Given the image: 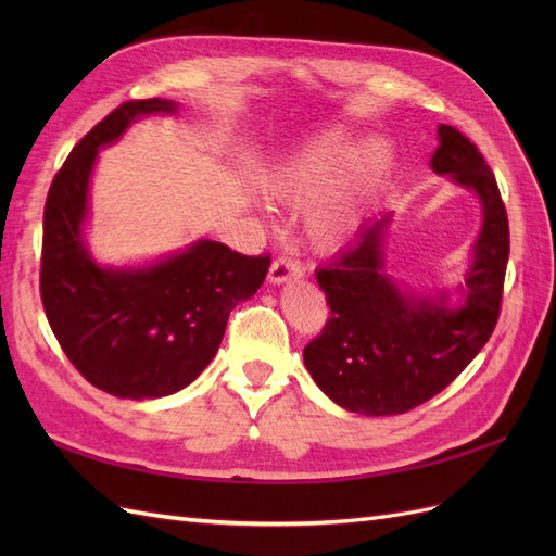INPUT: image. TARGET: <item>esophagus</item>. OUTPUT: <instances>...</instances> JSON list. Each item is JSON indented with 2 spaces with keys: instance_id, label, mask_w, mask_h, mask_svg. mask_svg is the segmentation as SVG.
Listing matches in <instances>:
<instances>
[{
  "instance_id": "esophagus-1",
  "label": "esophagus",
  "mask_w": 556,
  "mask_h": 556,
  "mask_svg": "<svg viewBox=\"0 0 556 556\" xmlns=\"http://www.w3.org/2000/svg\"><path fill=\"white\" fill-rule=\"evenodd\" d=\"M294 278H301V266L288 257H278L271 268H268V280L274 285H282V282H290Z\"/></svg>"
}]
</instances>
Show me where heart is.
<instances>
[{"label":"heart","mask_w":556,"mask_h":556,"mask_svg":"<svg viewBox=\"0 0 556 556\" xmlns=\"http://www.w3.org/2000/svg\"><path fill=\"white\" fill-rule=\"evenodd\" d=\"M355 150V139L345 129H327L299 148L268 174L264 190L278 204L288 208H306L317 201L333 181L336 174ZM384 150L371 143L355 157L350 169L336 180L334 188L308 217V233L319 248H333L357 220V211L368 185L378 176Z\"/></svg>","instance_id":"heart-1"}]
</instances>
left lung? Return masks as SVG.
<instances>
[{
  "label": "left lung",
  "mask_w": 556,
  "mask_h": 556,
  "mask_svg": "<svg viewBox=\"0 0 556 556\" xmlns=\"http://www.w3.org/2000/svg\"><path fill=\"white\" fill-rule=\"evenodd\" d=\"M431 169L476 192L482 227L462 299L415 296L387 276L384 231L392 213L368 223L315 278L331 315L304 348L308 374L333 403L368 417L401 415L457 378L496 327L510 255L508 213L482 153L462 131L439 125Z\"/></svg>",
  "instance_id": "left-lung-1"
}]
</instances>
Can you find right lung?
<instances>
[{
    "instance_id": "add662e5",
    "label": "right lung",
    "mask_w": 556,
    "mask_h": 556,
    "mask_svg": "<svg viewBox=\"0 0 556 556\" xmlns=\"http://www.w3.org/2000/svg\"><path fill=\"white\" fill-rule=\"evenodd\" d=\"M169 99L125 102L83 137L55 174L43 208L41 301L64 355L117 399H160L188 387L215 357L229 313L260 290L271 257L201 239L155 264H97L83 241L99 148Z\"/></svg>"
}]
</instances>
